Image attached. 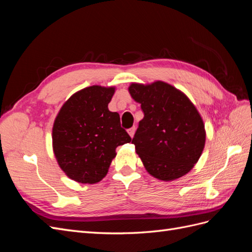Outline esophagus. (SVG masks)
Here are the masks:
<instances>
[{
  "instance_id": "obj_1",
  "label": "esophagus",
  "mask_w": 252,
  "mask_h": 252,
  "mask_svg": "<svg viewBox=\"0 0 252 252\" xmlns=\"http://www.w3.org/2000/svg\"><path fill=\"white\" fill-rule=\"evenodd\" d=\"M134 132H135V127H131V128L128 129V133H129V135L131 136V138H133Z\"/></svg>"
}]
</instances>
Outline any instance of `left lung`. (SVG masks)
Instances as JSON below:
<instances>
[{"label":"left lung","instance_id":"1","mask_svg":"<svg viewBox=\"0 0 252 252\" xmlns=\"http://www.w3.org/2000/svg\"><path fill=\"white\" fill-rule=\"evenodd\" d=\"M128 91L144 112L132 144L145 169L165 182L188 173L199 161L206 141L204 122L193 103L163 81L131 83Z\"/></svg>","mask_w":252,"mask_h":252}]
</instances>
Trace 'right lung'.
<instances>
[{"label": "right lung", "mask_w": 252, "mask_h": 252, "mask_svg": "<svg viewBox=\"0 0 252 252\" xmlns=\"http://www.w3.org/2000/svg\"><path fill=\"white\" fill-rule=\"evenodd\" d=\"M116 87L89 86L73 94L61 107L52 127V149L68 178L95 184L108 172L116 149L131 141L121 127L120 114L108 104Z\"/></svg>", "instance_id": "1"}]
</instances>
